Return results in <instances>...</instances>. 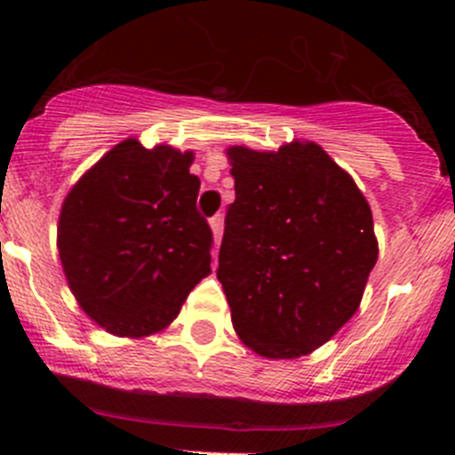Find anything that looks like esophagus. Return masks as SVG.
<instances>
[{
	"label": "esophagus",
	"instance_id": "1",
	"mask_svg": "<svg viewBox=\"0 0 455 455\" xmlns=\"http://www.w3.org/2000/svg\"><path fill=\"white\" fill-rule=\"evenodd\" d=\"M208 224H211V231H212V237H215V244H220V240H222V228H224L222 215H212V218L208 220Z\"/></svg>",
	"mask_w": 455,
	"mask_h": 455
}]
</instances>
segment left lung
Returning a JSON list of instances; mask_svg holds the SVG:
<instances>
[{
	"instance_id": "8db88e82",
	"label": "left lung",
	"mask_w": 455,
	"mask_h": 455,
	"mask_svg": "<svg viewBox=\"0 0 455 455\" xmlns=\"http://www.w3.org/2000/svg\"><path fill=\"white\" fill-rule=\"evenodd\" d=\"M227 154L235 202L218 278L233 329L265 358H299L358 310L379 258L370 204L315 142Z\"/></svg>"
}]
</instances>
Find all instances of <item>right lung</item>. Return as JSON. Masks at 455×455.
Returning <instances> with one entry per match:
<instances>
[{
	"label": "right lung",
	"mask_w": 455,
	"mask_h": 455,
	"mask_svg": "<svg viewBox=\"0 0 455 455\" xmlns=\"http://www.w3.org/2000/svg\"><path fill=\"white\" fill-rule=\"evenodd\" d=\"M192 151L136 138L90 167L59 218L65 278L92 322L120 338L158 333L211 274L212 231L197 211Z\"/></svg>",
	"instance_id": "obj_1"
}]
</instances>
